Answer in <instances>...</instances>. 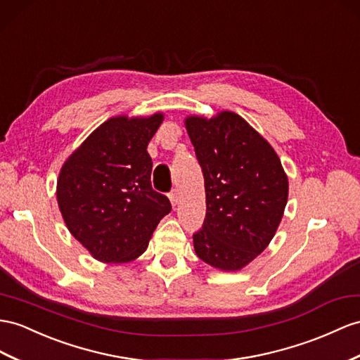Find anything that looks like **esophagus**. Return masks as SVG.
<instances>
[{
  "mask_svg": "<svg viewBox=\"0 0 360 360\" xmlns=\"http://www.w3.org/2000/svg\"><path fill=\"white\" fill-rule=\"evenodd\" d=\"M170 202H172V205L173 207H176L178 205V202H179V191L178 190H173L172 193H170Z\"/></svg>",
  "mask_w": 360,
  "mask_h": 360,
  "instance_id": "34e87169",
  "label": "esophagus"
}]
</instances>
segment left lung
Segmentation results:
<instances>
[{
  "instance_id": "8db88e82",
  "label": "left lung",
  "mask_w": 360,
  "mask_h": 360,
  "mask_svg": "<svg viewBox=\"0 0 360 360\" xmlns=\"http://www.w3.org/2000/svg\"><path fill=\"white\" fill-rule=\"evenodd\" d=\"M186 129L205 181L207 214L193 234L196 255L225 272L259 257L283 219L289 181L274 147L231 110L190 115Z\"/></svg>"
}]
</instances>
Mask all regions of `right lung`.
I'll return each instance as SVG.
<instances>
[{
  "mask_svg": "<svg viewBox=\"0 0 360 360\" xmlns=\"http://www.w3.org/2000/svg\"><path fill=\"white\" fill-rule=\"evenodd\" d=\"M164 114L118 115L101 123L63 162L56 196L68 231L101 263H129L172 211L152 188L147 144Z\"/></svg>",
  "mask_w": 360,
  "mask_h": 360,
  "instance_id": "obj_1",
  "label": "right lung"
}]
</instances>
